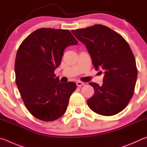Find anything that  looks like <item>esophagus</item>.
I'll use <instances>...</instances> for the list:
<instances>
[{
  "label": "esophagus",
  "instance_id": "esophagus-1",
  "mask_svg": "<svg viewBox=\"0 0 147 147\" xmlns=\"http://www.w3.org/2000/svg\"><path fill=\"white\" fill-rule=\"evenodd\" d=\"M76 84H77V86H79V87H81L82 86H83V85H84V83H83V82H81V81H78L77 82V83H76Z\"/></svg>",
  "mask_w": 147,
  "mask_h": 147
}]
</instances>
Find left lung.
<instances>
[{"instance_id": "1", "label": "left lung", "mask_w": 147, "mask_h": 147, "mask_svg": "<svg viewBox=\"0 0 147 147\" xmlns=\"http://www.w3.org/2000/svg\"><path fill=\"white\" fill-rule=\"evenodd\" d=\"M71 32L85 45L96 70L104 72L102 85L89 83L94 87V95L87 100L88 107L105 116L118 114L132 98L138 76L134 56L128 42L119 33L101 24Z\"/></svg>"}]
</instances>
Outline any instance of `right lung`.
<instances>
[{
    "mask_svg": "<svg viewBox=\"0 0 147 147\" xmlns=\"http://www.w3.org/2000/svg\"><path fill=\"white\" fill-rule=\"evenodd\" d=\"M78 44L68 30L40 28L28 35L18 49L15 81L26 107L37 119L52 121L66 112L77 85L61 83L54 78V71L60 65L64 49Z\"/></svg>",
    "mask_w": 147,
    "mask_h": 147,
    "instance_id": "add662e5",
    "label": "right lung"
}]
</instances>
